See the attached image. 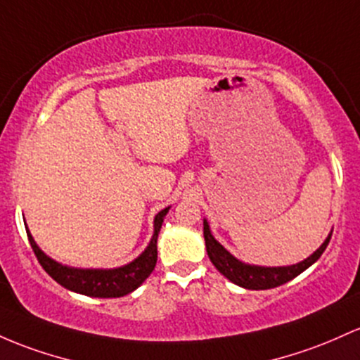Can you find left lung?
<instances>
[{
  "instance_id": "1",
  "label": "left lung",
  "mask_w": 360,
  "mask_h": 360,
  "mask_svg": "<svg viewBox=\"0 0 360 360\" xmlns=\"http://www.w3.org/2000/svg\"><path fill=\"white\" fill-rule=\"evenodd\" d=\"M203 236L205 243H207V252L208 258L213 263V266L220 271L224 276H227L231 282H234L236 285L244 287V289L250 290H266L274 289V287L283 285L289 280L295 278L297 275H301L306 268H309L319 256L323 255L326 250L328 243H330L331 236H328L325 243L321 244L318 251L314 255H311L309 258L304 259V262L292 264V266H278V268H264V266H252V264L240 263L239 259H236L227 250H224L215 239H213L210 227L207 222H203Z\"/></svg>"
}]
</instances>
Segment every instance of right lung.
Segmentation results:
<instances>
[{
  "instance_id": "1",
  "label": "right lung",
  "mask_w": 360,
  "mask_h": 360,
  "mask_svg": "<svg viewBox=\"0 0 360 360\" xmlns=\"http://www.w3.org/2000/svg\"><path fill=\"white\" fill-rule=\"evenodd\" d=\"M167 212L169 208H164L155 215V220H153L155 231H153V238L147 250L141 252L135 262L126 264V266L114 268V270H78V268L63 266L39 250L29 231H27V236H29V243L37 262L59 285L78 292V294L90 295V297H122V295L138 289L155 268L157 238H159L162 222H164Z\"/></svg>"
}]
</instances>
